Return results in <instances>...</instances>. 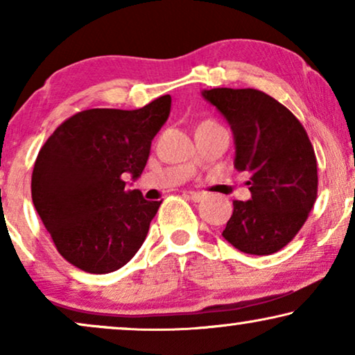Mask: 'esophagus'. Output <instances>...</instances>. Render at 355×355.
<instances>
[{
    "label": "esophagus",
    "mask_w": 355,
    "mask_h": 355,
    "mask_svg": "<svg viewBox=\"0 0 355 355\" xmlns=\"http://www.w3.org/2000/svg\"><path fill=\"white\" fill-rule=\"evenodd\" d=\"M189 197H191L193 202H202L203 198H205V193H203V192H192L191 191V192H189Z\"/></svg>",
    "instance_id": "34e87169"
}]
</instances>
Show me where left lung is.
Returning a JSON list of instances; mask_svg holds the SVG:
<instances>
[{"instance_id": "obj_1", "label": "left lung", "mask_w": 355, "mask_h": 355, "mask_svg": "<svg viewBox=\"0 0 355 355\" xmlns=\"http://www.w3.org/2000/svg\"><path fill=\"white\" fill-rule=\"evenodd\" d=\"M234 134L237 171L250 174L247 202L234 200L223 237L237 250L270 255L294 239L317 200V158L300 121L273 96L255 89H211Z\"/></svg>"}]
</instances>
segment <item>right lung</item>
Returning <instances> with one entry per match:
<instances>
[{
	"instance_id": "add662e5",
	"label": "right lung",
	"mask_w": 355,
	"mask_h": 355,
	"mask_svg": "<svg viewBox=\"0 0 355 355\" xmlns=\"http://www.w3.org/2000/svg\"><path fill=\"white\" fill-rule=\"evenodd\" d=\"M171 110L163 95L139 110L94 108L58 125L38 152L32 200L58 252L87 273L119 270L137 254L162 200L125 189Z\"/></svg>"
}]
</instances>
